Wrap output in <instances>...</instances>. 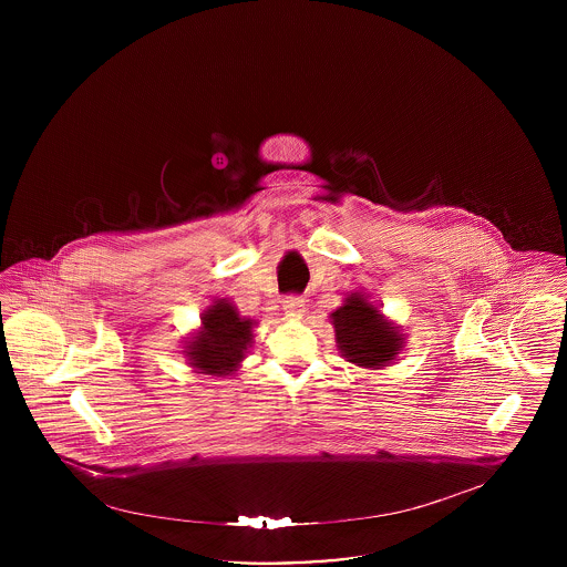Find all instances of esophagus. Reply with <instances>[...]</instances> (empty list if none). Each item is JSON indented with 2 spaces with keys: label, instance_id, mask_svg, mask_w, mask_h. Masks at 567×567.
I'll use <instances>...</instances> for the list:
<instances>
[{
  "label": "esophagus",
  "instance_id": "34e87169",
  "mask_svg": "<svg viewBox=\"0 0 567 567\" xmlns=\"http://www.w3.org/2000/svg\"><path fill=\"white\" fill-rule=\"evenodd\" d=\"M303 308H306V303H303L301 297L287 296L282 299V310H285L287 315H291V317H301Z\"/></svg>",
  "mask_w": 567,
  "mask_h": 567
}]
</instances>
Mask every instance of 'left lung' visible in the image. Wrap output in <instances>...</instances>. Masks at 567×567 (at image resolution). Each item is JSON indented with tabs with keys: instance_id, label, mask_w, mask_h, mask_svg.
I'll list each match as a JSON object with an SVG mask.
<instances>
[{
	"instance_id": "8db88e82",
	"label": "left lung",
	"mask_w": 567,
	"mask_h": 567,
	"mask_svg": "<svg viewBox=\"0 0 567 567\" xmlns=\"http://www.w3.org/2000/svg\"><path fill=\"white\" fill-rule=\"evenodd\" d=\"M338 351L347 361L361 368L380 370L391 363L404 347V336L389 323L377 306L361 293H351L331 312Z\"/></svg>"
}]
</instances>
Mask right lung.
I'll list each match as a JSON object with an SVG mask.
<instances>
[{"label":"right lung","mask_w":567,"mask_h":567,"mask_svg":"<svg viewBox=\"0 0 567 567\" xmlns=\"http://www.w3.org/2000/svg\"><path fill=\"white\" fill-rule=\"evenodd\" d=\"M255 321L240 317L229 299H216L202 315V327L187 340L185 354L197 374L229 377L252 344Z\"/></svg>","instance_id":"1"}]
</instances>
